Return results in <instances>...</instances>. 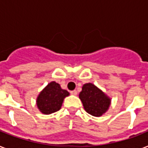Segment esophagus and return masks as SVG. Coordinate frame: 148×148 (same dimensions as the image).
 Instances as JSON below:
<instances>
[{"label": "esophagus", "instance_id": "esophagus-1", "mask_svg": "<svg viewBox=\"0 0 148 148\" xmlns=\"http://www.w3.org/2000/svg\"><path fill=\"white\" fill-rule=\"evenodd\" d=\"M77 92L76 90H71V95H74V96H75V95H77Z\"/></svg>", "mask_w": 148, "mask_h": 148}]
</instances>
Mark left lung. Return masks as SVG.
Instances as JSON below:
<instances>
[{
	"label": "left lung",
	"mask_w": 148,
	"mask_h": 148,
	"mask_svg": "<svg viewBox=\"0 0 148 148\" xmlns=\"http://www.w3.org/2000/svg\"><path fill=\"white\" fill-rule=\"evenodd\" d=\"M79 98L84 110L95 117H101L108 110L110 104V97L91 83L84 84Z\"/></svg>",
	"instance_id": "obj_1"
}]
</instances>
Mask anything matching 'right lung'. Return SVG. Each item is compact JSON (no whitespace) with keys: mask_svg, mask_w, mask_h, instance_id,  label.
<instances>
[{"mask_svg":"<svg viewBox=\"0 0 148 148\" xmlns=\"http://www.w3.org/2000/svg\"><path fill=\"white\" fill-rule=\"evenodd\" d=\"M69 96V92L63 90L59 84L55 81L49 83L37 98V106L40 111L45 114H50L60 109L64 99Z\"/></svg>","mask_w":148,"mask_h":148,"instance_id":"obj_1","label":"right lung"}]
</instances>
